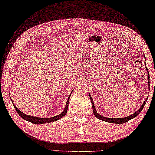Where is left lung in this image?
Wrapping results in <instances>:
<instances>
[{"label": "left lung", "instance_id": "obj_1", "mask_svg": "<svg viewBox=\"0 0 155 155\" xmlns=\"http://www.w3.org/2000/svg\"><path fill=\"white\" fill-rule=\"evenodd\" d=\"M145 66H146V65H145ZM147 70L148 71V70H147ZM147 73H148V75H149L148 77H149V71H147ZM89 97H90V99H91V103H92V108H93V114H95V116L97 117V118L101 120H103V121H105V122H110V123H114V124H124V123H126V122L129 121V120L133 119L134 118H135V117H136L139 114V113L141 112V110H143V107H144V106H145L146 103H147V99H148V97H147V99L145 100L144 103H143V104L142 106L141 107V108H139L136 112L134 113L133 114H131L130 116H127V117H124V118H105V117H103V116H101V115H99V114H98V113L96 111V110H95V105H94L92 98H91V97L90 95H89Z\"/></svg>", "mask_w": 155, "mask_h": 155}]
</instances>
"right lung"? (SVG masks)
<instances>
[{
    "label": "right lung",
    "instance_id": "1",
    "mask_svg": "<svg viewBox=\"0 0 155 155\" xmlns=\"http://www.w3.org/2000/svg\"><path fill=\"white\" fill-rule=\"evenodd\" d=\"M70 97H68V101L66 102V107L64 108V110H63V112L62 113H60V114L54 116V117H51V118H39V117H35V116H28L25 114H24L23 112H21L20 110H18V108L15 106L14 103L12 102L14 107L16 109V112H18V114L20 115L22 118L25 120H27L28 122H31L33 124H45V123H48V122H54L56 121V120H58L60 118H62L63 116H64L66 114L67 110H68V103H69V99H70ZM12 100V99H11Z\"/></svg>",
    "mask_w": 155,
    "mask_h": 155
}]
</instances>
